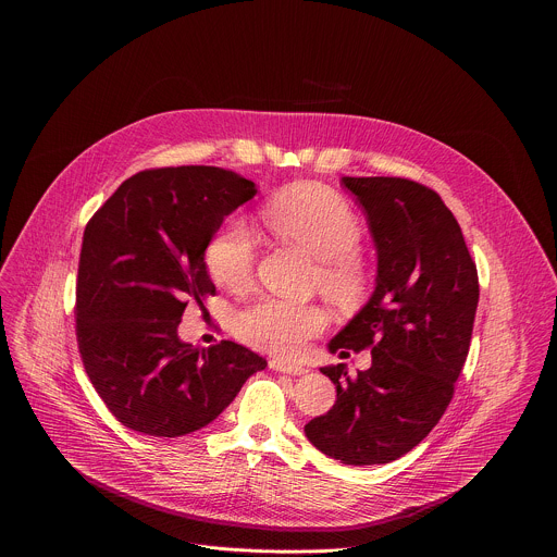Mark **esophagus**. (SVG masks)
Masks as SVG:
<instances>
[{
  "label": "esophagus",
  "mask_w": 557,
  "mask_h": 557,
  "mask_svg": "<svg viewBox=\"0 0 557 557\" xmlns=\"http://www.w3.org/2000/svg\"><path fill=\"white\" fill-rule=\"evenodd\" d=\"M269 366L277 372H284V374H306L304 366H297V363H290V361H284V359H273V361H269Z\"/></svg>",
  "instance_id": "1"
}]
</instances>
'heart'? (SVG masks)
Segmentation results:
<instances>
[{"label":"heart","instance_id":"1","mask_svg":"<svg viewBox=\"0 0 557 557\" xmlns=\"http://www.w3.org/2000/svg\"><path fill=\"white\" fill-rule=\"evenodd\" d=\"M264 222L320 260L317 284L333 304L352 306L366 295L368 273L357 253L363 228L346 198L320 185H297L269 202ZM256 251L247 222L228 220L207 247L209 275L224 288L243 290L253 277ZM324 326L326 312L320 306L264 297L237 314L235 335L260 350L293 357Z\"/></svg>","mask_w":557,"mask_h":557}]
</instances>
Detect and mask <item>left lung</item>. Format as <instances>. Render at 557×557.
Masks as SVG:
<instances>
[{
	"mask_svg": "<svg viewBox=\"0 0 557 557\" xmlns=\"http://www.w3.org/2000/svg\"><path fill=\"white\" fill-rule=\"evenodd\" d=\"M342 183L368 218L376 284L329 350L372 348V366L355 379L344 363L322 368L337 401L304 432L344 465H383L417 447L445 414L469 352L479 273L436 191L387 176Z\"/></svg>",
	"mask_w": 557,
	"mask_h": 557,
	"instance_id": "left-lung-1",
	"label": "left lung"
}]
</instances>
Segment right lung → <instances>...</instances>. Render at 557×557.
<instances>
[{
	"mask_svg": "<svg viewBox=\"0 0 557 557\" xmlns=\"http://www.w3.org/2000/svg\"><path fill=\"white\" fill-rule=\"evenodd\" d=\"M258 194L253 181L207 165L127 178L86 226L76 280L84 368L129 430L185 436L209 425L267 359L235 342L178 337L187 304L215 293L205 251L224 218Z\"/></svg>",
	"mask_w": 557,
	"mask_h": 557,
	"instance_id": "add662e5",
	"label": "right lung"
}]
</instances>
